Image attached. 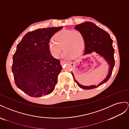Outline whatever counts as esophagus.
I'll list each match as a JSON object with an SVG mask.
<instances>
[{
  "instance_id": "obj_1",
  "label": "esophagus",
  "mask_w": 129,
  "mask_h": 129,
  "mask_svg": "<svg viewBox=\"0 0 129 129\" xmlns=\"http://www.w3.org/2000/svg\"><path fill=\"white\" fill-rule=\"evenodd\" d=\"M65 63H67V61H65V60H61L60 61V64L62 66L63 65H64Z\"/></svg>"
}]
</instances>
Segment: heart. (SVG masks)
<instances>
[{
	"instance_id": "heart-1",
	"label": "heart",
	"mask_w": 129,
	"mask_h": 129,
	"mask_svg": "<svg viewBox=\"0 0 129 129\" xmlns=\"http://www.w3.org/2000/svg\"><path fill=\"white\" fill-rule=\"evenodd\" d=\"M54 41L49 43V49L54 58H58L62 50L64 58H75L82 52L85 46V39L82 33L78 30H63L58 32L53 37Z\"/></svg>"
}]
</instances>
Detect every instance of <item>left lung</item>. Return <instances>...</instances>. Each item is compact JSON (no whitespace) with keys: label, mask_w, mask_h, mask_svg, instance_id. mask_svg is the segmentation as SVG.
Returning <instances> with one entry per match:
<instances>
[{"label":"left lung","mask_w":129,"mask_h":129,"mask_svg":"<svg viewBox=\"0 0 129 129\" xmlns=\"http://www.w3.org/2000/svg\"><path fill=\"white\" fill-rule=\"evenodd\" d=\"M75 28L82 32L84 36L85 47L84 55L89 54L93 52H96L104 59L109 66L107 76L97 86L81 85L75 79L73 73L72 72L75 81L80 87L85 90L94 89L107 82L112 74L115 66V50L112 46L113 41L108 32L91 22L86 21L84 23L76 25Z\"/></svg>","instance_id":"obj_1"}]
</instances>
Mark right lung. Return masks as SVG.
<instances>
[{"label":"right lung","instance_id":"right-lung-1","mask_svg":"<svg viewBox=\"0 0 129 129\" xmlns=\"http://www.w3.org/2000/svg\"><path fill=\"white\" fill-rule=\"evenodd\" d=\"M63 27L39 28L29 32L18 44L13 56L14 82L31 97L47 95L54 90L62 67L51 54L49 43L55 33Z\"/></svg>","mask_w":129,"mask_h":129}]
</instances>
